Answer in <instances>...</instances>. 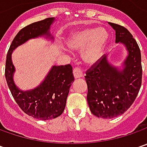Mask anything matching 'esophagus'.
Wrapping results in <instances>:
<instances>
[{"label": "esophagus", "mask_w": 147, "mask_h": 147, "mask_svg": "<svg viewBox=\"0 0 147 147\" xmlns=\"http://www.w3.org/2000/svg\"><path fill=\"white\" fill-rule=\"evenodd\" d=\"M74 76L75 78H82L83 76V73H82V69H80L79 67H75L74 69Z\"/></svg>", "instance_id": "esophagus-1"}]
</instances>
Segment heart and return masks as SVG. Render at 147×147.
Masks as SVG:
<instances>
[{"label":"heart","instance_id":"1","mask_svg":"<svg viewBox=\"0 0 147 147\" xmlns=\"http://www.w3.org/2000/svg\"><path fill=\"white\" fill-rule=\"evenodd\" d=\"M109 39V33L104 28H85L73 32L68 39V45L74 50H83L82 58L89 64L96 63L101 57Z\"/></svg>","mask_w":147,"mask_h":147}]
</instances>
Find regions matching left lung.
<instances>
[{
	"label": "left lung",
	"instance_id": "left-lung-1",
	"mask_svg": "<svg viewBox=\"0 0 147 147\" xmlns=\"http://www.w3.org/2000/svg\"><path fill=\"white\" fill-rule=\"evenodd\" d=\"M115 30V42L123 43L128 55L122 71L109 64L102 55L86 71L87 100L91 112L103 119L121 115L133 105L142 86L141 51L136 40L126 28L110 23Z\"/></svg>",
	"mask_w": 147,
	"mask_h": 147
}]
</instances>
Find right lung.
Wrapping results in <instances>:
<instances>
[{
    "label": "right lung",
    "mask_w": 147,
    "mask_h": 147,
    "mask_svg": "<svg viewBox=\"0 0 147 147\" xmlns=\"http://www.w3.org/2000/svg\"><path fill=\"white\" fill-rule=\"evenodd\" d=\"M53 21V17L47 18L23 28L10 44L5 60V79L15 102L25 114L42 120L55 119L64 112L69 88L74 81L73 68L69 64L53 66L39 87L23 92L13 82L14 67L11 61V53L30 38L43 35L50 37L48 30Z\"/></svg>",
    "instance_id": "1"
}]
</instances>
